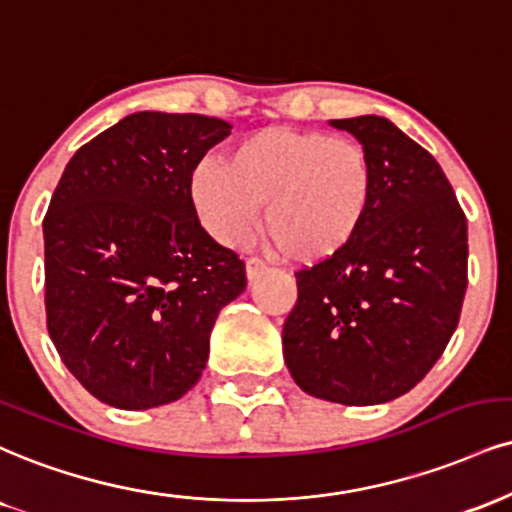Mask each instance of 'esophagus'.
<instances>
[{
    "mask_svg": "<svg viewBox=\"0 0 512 512\" xmlns=\"http://www.w3.org/2000/svg\"><path fill=\"white\" fill-rule=\"evenodd\" d=\"M264 272H267V264H264L260 257H248V260H245V274H248L250 281L260 279Z\"/></svg>",
    "mask_w": 512,
    "mask_h": 512,
    "instance_id": "obj_1",
    "label": "esophagus"
}]
</instances>
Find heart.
I'll return each mask as SVG.
<instances>
[{
	"label": "heart",
	"instance_id": "b5f03b06",
	"mask_svg": "<svg viewBox=\"0 0 512 512\" xmlns=\"http://www.w3.org/2000/svg\"><path fill=\"white\" fill-rule=\"evenodd\" d=\"M374 162L346 135L276 126L202 162L190 176V200L219 243H238L260 205L274 248L300 264L341 255L362 231L374 202Z\"/></svg>",
	"mask_w": 512,
	"mask_h": 512
}]
</instances>
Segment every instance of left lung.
Segmentation results:
<instances>
[{"instance_id": "1", "label": "left lung", "mask_w": 512, "mask_h": 512, "mask_svg": "<svg viewBox=\"0 0 512 512\" xmlns=\"http://www.w3.org/2000/svg\"><path fill=\"white\" fill-rule=\"evenodd\" d=\"M374 162V202L341 255L295 272L283 360L305 393L377 405L436 365L467 291V219L436 159L384 116L336 119Z\"/></svg>"}]
</instances>
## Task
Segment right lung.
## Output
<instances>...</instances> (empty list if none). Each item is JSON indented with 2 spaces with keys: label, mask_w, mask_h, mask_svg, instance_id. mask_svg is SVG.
Segmentation results:
<instances>
[{
  "label": "right lung",
  "mask_w": 512,
  "mask_h": 512,
  "mask_svg": "<svg viewBox=\"0 0 512 512\" xmlns=\"http://www.w3.org/2000/svg\"><path fill=\"white\" fill-rule=\"evenodd\" d=\"M231 123L138 112L66 164L45 231L47 331L69 372L121 410L174 403L207 365L245 264L200 226L190 176Z\"/></svg>",
  "instance_id": "1"
}]
</instances>
